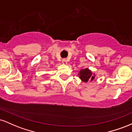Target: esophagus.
Returning <instances> with one entry per match:
<instances>
[{"label":"esophagus","instance_id":"34e87169","mask_svg":"<svg viewBox=\"0 0 132 132\" xmlns=\"http://www.w3.org/2000/svg\"><path fill=\"white\" fill-rule=\"evenodd\" d=\"M62 63H63V64H67L68 63V61L66 59H63V60H62Z\"/></svg>","mask_w":132,"mask_h":132}]
</instances>
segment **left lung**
<instances>
[{
  "label": "left lung",
  "instance_id": "1",
  "mask_svg": "<svg viewBox=\"0 0 132 132\" xmlns=\"http://www.w3.org/2000/svg\"><path fill=\"white\" fill-rule=\"evenodd\" d=\"M78 76L80 79L84 82H87L88 81H92L95 79V75L89 68H84L81 69L79 71Z\"/></svg>",
  "mask_w": 132,
  "mask_h": 132
}]
</instances>
